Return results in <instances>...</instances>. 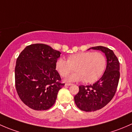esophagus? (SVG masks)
Masks as SVG:
<instances>
[{"label":"esophagus","instance_id":"esophagus-1","mask_svg":"<svg viewBox=\"0 0 132 132\" xmlns=\"http://www.w3.org/2000/svg\"><path fill=\"white\" fill-rule=\"evenodd\" d=\"M72 85V84H71V83H65V86H71V85Z\"/></svg>","mask_w":132,"mask_h":132}]
</instances>
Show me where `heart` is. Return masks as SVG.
I'll list each match as a JSON object with an SVG mask.
<instances>
[{"mask_svg": "<svg viewBox=\"0 0 132 132\" xmlns=\"http://www.w3.org/2000/svg\"><path fill=\"white\" fill-rule=\"evenodd\" d=\"M105 56L100 52H80L68 56L67 60L60 58L56 61L55 68L61 76L65 77L74 70L76 72L65 79L67 82L83 81L92 83L102 75L106 67Z\"/></svg>", "mask_w": 132, "mask_h": 132, "instance_id": "1", "label": "heart"}]
</instances>
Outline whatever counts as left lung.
Instances as JSON below:
<instances>
[{
  "label": "left lung",
  "instance_id": "1",
  "mask_svg": "<svg viewBox=\"0 0 132 132\" xmlns=\"http://www.w3.org/2000/svg\"><path fill=\"white\" fill-rule=\"evenodd\" d=\"M100 50L105 54L107 65L101 78L93 85L79 86V91L74 96V101L79 109L92 112L103 108L114 96L119 82V62L113 51L104 46L88 49Z\"/></svg>",
  "mask_w": 132,
  "mask_h": 132
}]
</instances>
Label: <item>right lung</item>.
Segmentation results:
<instances>
[{
    "label": "right lung",
    "mask_w": 132,
    "mask_h": 132,
    "mask_svg": "<svg viewBox=\"0 0 132 132\" xmlns=\"http://www.w3.org/2000/svg\"><path fill=\"white\" fill-rule=\"evenodd\" d=\"M60 51L44 44L25 47L16 60L15 85L21 101L36 111L47 110L55 103L64 86L55 68Z\"/></svg>",
    "instance_id": "obj_1"
}]
</instances>
